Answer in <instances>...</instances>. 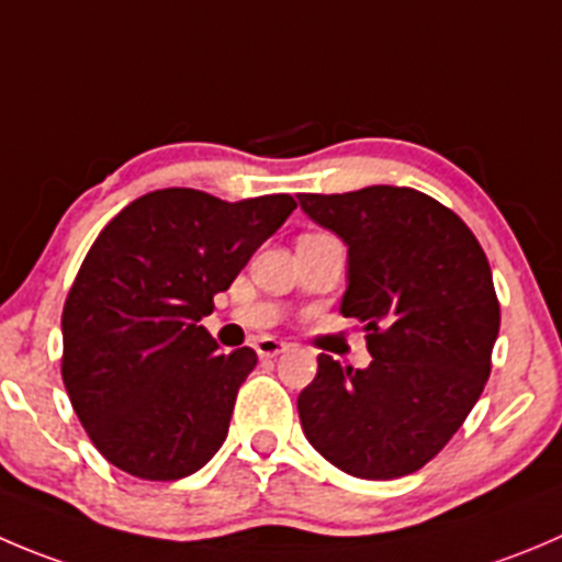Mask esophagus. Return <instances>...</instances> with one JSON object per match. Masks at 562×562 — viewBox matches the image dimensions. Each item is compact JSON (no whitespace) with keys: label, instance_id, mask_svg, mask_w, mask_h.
Returning a JSON list of instances; mask_svg holds the SVG:
<instances>
[{"label":"esophagus","instance_id":"obj_1","mask_svg":"<svg viewBox=\"0 0 562 562\" xmlns=\"http://www.w3.org/2000/svg\"><path fill=\"white\" fill-rule=\"evenodd\" d=\"M285 342L277 340V337H260V340H255V351H258V357L269 359V357H277V353L285 351Z\"/></svg>","mask_w":562,"mask_h":562}]
</instances>
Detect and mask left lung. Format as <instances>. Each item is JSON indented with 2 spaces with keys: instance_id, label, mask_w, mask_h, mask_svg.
Segmentation results:
<instances>
[{
  "instance_id": "1",
  "label": "left lung",
  "mask_w": 562,
  "mask_h": 562,
  "mask_svg": "<svg viewBox=\"0 0 562 562\" xmlns=\"http://www.w3.org/2000/svg\"><path fill=\"white\" fill-rule=\"evenodd\" d=\"M348 247L340 313L368 331V368L321 353L299 395L307 442L337 470L392 481L426 467L459 431L492 373L499 302L470 227L428 194L368 187L299 194Z\"/></svg>"
}]
</instances>
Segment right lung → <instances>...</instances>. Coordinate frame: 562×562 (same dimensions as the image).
I'll list each match as a JSON object with an SVG mask.
<instances>
[{
  "label": "right lung",
  "mask_w": 562,
  "mask_h": 562,
  "mask_svg": "<svg viewBox=\"0 0 562 562\" xmlns=\"http://www.w3.org/2000/svg\"><path fill=\"white\" fill-rule=\"evenodd\" d=\"M293 209L291 194L159 189L98 233L65 299L63 381L109 464L181 481L214 459L258 353H222L200 318Z\"/></svg>",
  "instance_id": "add662e5"
}]
</instances>
